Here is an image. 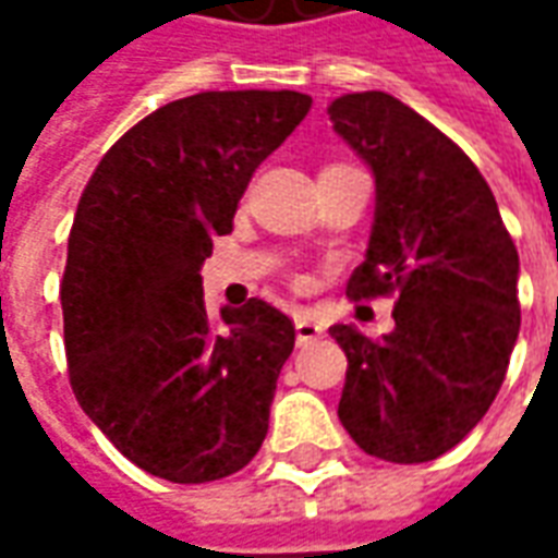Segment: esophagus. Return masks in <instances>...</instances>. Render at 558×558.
<instances>
[{"instance_id":"34e87169","label":"esophagus","mask_w":558,"mask_h":558,"mask_svg":"<svg viewBox=\"0 0 558 558\" xmlns=\"http://www.w3.org/2000/svg\"><path fill=\"white\" fill-rule=\"evenodd\" d=\"M323 331H326V328L319 326L311 314L295 316V340H299V347H307V343H314L316 338H323Z\"/></svg>"}]
</instances>
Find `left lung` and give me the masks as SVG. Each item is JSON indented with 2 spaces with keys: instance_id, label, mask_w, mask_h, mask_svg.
<instances>
[{
  "instance_id": "1",
  "label": "left lung",
  "mask_w": 558,
  "mask_h": 558,
  "mask_svg": "<svg viewBox=\"0 0 558 558\" xmlns=\"http://www.w3.org/2000/svg\"><path fill=\"white\" fill-rule=\"evenodd\" d=\"M371 167L376 208L350 299L398 290L395 328L371 340L331 326L347 352L340 424L388 463H427L466 436L502 388L520 335V256L478 167L386 92L328 104Z\"/></svg>"
}]
</instances>
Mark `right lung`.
<instances>
[{
	"label": "right lung",
	"mask_w": 558,
	"mask_h": 558,
	"mask_svg": "<svg viewBox=\"0 0 558 558\" xmlns=\"http://www.w3.org/2000/svg\"><path fill=\"white\" fill-rule=\"evenodd\" d=\"M311 110L302 92H199L146 116L92 172L62 278L71 388L122 454L172 484L244 469L268 433L287 314L211 323L199 268L254 170Z\"/></svg>",
	"instance_id": "add662e5"
}]
</instances>
